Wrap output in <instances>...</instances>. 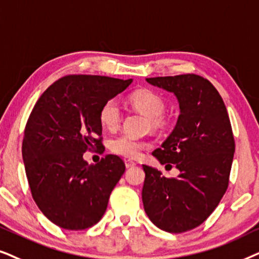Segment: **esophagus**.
I'll return each mask as SVG.
<instances>
[{"mask_svg": "<svg viewBox=\"0 0 259 259\" xmlns=\"http://www.w3.org/2000/svg\"><path fill=\"white\" fill-rule=\"evenodd\" d=\"M136 164V162L135 161H133V160H125V167L126 168H132V167H134V165Z\"/></svg>", "mask_w": 259, "mask_h": 259, "instance_id": "esophagus-1", "label": "esophagus"}]
</instances>
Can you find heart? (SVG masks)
Here are the masks:
<instances>
[{"instance_id":"heart-1","label":"heart","mask_w":259,"mask_h":259,"mask_svg":"<svg viewBox=\"0 0 259 259\" xmlns=\"http://www.w3.org/2000/svg\"><path fill=\"white\" fill-rule=\"evenodd\" d=\"M130 103L137 111L149 117L154 127H161L164 124L162 115L165 111V102L161 95L153 90H139L130 96ZM99 122L105 129L113 130L120 123V109L115 99H109L99 110ZM146 142L135 140L126 135L117 136L110 141V150L124 157L139 156Z\"/></svg>"}]
</instances>
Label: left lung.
Wrapping results in <instances>:
<instances>
[{
    "label": "left lung",
    "mask_w": 259,
    "mask_h": 259,
    "mask_svg": "<svg viewBox=\"0 0 259 259\" xmlns=\"http://www.w3.org/2000/svg\"><path fill=\"white\" fill-rule=\"evenodd\" d=\"M147 81L173 92L179 101L177 125L153 155L180 174L164 178L156 168L142 165L144 211L158 229L182 233L201 225L229 187L232 127L222 96L207 79L188 73Z\"/></svg>",
    "instance_id": "left-lung-1"
}]
</instances>
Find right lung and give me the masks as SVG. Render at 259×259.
<instances>
[{
  "mask_svg": "<svg viewBox=\"0 0 259 259\" xmlns=\"http://www.w3.org/2000/svg\"><path fill=\"white\" fill-rule=\"evenodd\" d=\"M133 79L70 74L37 99L25 127L22 157L34 201L52 223L85 230L102 219L125 164L106 155L89 164L86 150L104 149L99 110Z\"/></svg>",
  "mask_w": 259,
  "mask_h": 259,
  "instance_id": "right-lung-1",
  "label": "right lung"
}]
</instances>
